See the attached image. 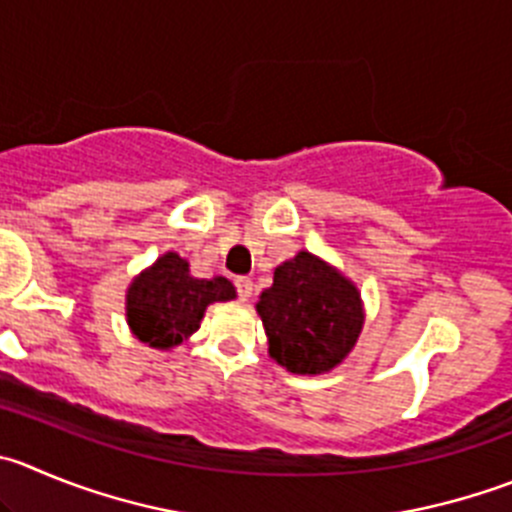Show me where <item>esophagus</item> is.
I'll return each instance as SVG.
<instances>
[{"instance_id": "34e87169", "label": "esophagus", "mask_w": 512, "mask_h": 512, "mask_svg": "<svg viewBox=\"0 0 512 512\" xmlns=\"http://www.w3.org/2000/svg\"><path fill=\"white\" fill-rule=\"evenodd\" d=\"M233 284H236L238 299H241V301H248V296H251V291H253V281L248 279V276H238V279L233 281Z\"/></svg>"}]
</instances>
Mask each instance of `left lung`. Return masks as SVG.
I'll list each match as a JSON object with an SVG mask.
<instances>
[{"instance_id": "8db88e82", "label": "left lung", "mask_w": 512, "mask_h": 512, "mask_svg": "<svg viewBox=\"0 0 512 512\" xmlns=\"http://www.w3.org/2000/svg\"><path fill=\"white\" fill-rule=\"evenodd\" d=\"M256 311L271 359L291 374H324L342 364L364 326L357 286L309 251L276 266Z\"/></svg>"}]
</instances>
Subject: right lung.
<instances>
[{"label": "right lung", "mask_w": 512, "mask_h": 512, "mask_svg": "<svg viewBox=\"0 0 512 512\" xmlns=\"http://www.w3.org/2000/svg\"><path fill=\"white\" fill-rule=\"evenodd\" d=\"M231 299H236L231 281L223 276L196 279L188 261L168 251L128 286L125 316L140 342L153 349H173L198 332L213 301Z\"/></svg>", "instance_id": "right-lung-1"}]
</instances>
